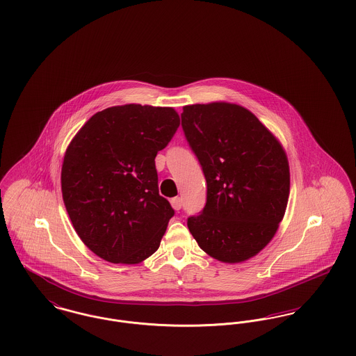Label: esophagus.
Returning <instances> with one entry per match:
<instances>
[{"label": "esophagus", "mask_w": 356, "mask_h": 356, "mask_svg": "<svg viewBox=\"0 0 356 356\" xmlns=\"http://www.w3.org/2000/svg\"><path fill=\"white\" fill-rule=\"evenodd\" d=\"M170 205L173 207V209L179 211V209L181 208V205H183V200H181V197H173V199L170 200Z\"/></svg>", "instance_id": "34e87169"}]
</instances>
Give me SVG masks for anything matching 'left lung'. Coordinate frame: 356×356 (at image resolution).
I'll use <instances>...</instances> for the list:
<instances>
[{"label": "left lung", "instance_id": "left-lung-1", "mask_svg": "<svg viewBox=\"0 0 356 356\" xmlns=\"http://www.w3.org/2000/svg\"><path fill=\"white\" fill-rule=\"evenodd\" d=\"M181 125L207 180V203L188 228L205 254L241 263L275 236L289 196V165L280 141L241 105L183 106Z\"/></svg>", "mask_w": 356, "mask_h": 356}]
</instances>
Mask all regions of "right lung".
I'll use <instances>...</instances> for the list:
<instances>
[{
  "label": "right lung",
  "instance_id": "right-lung-1",
  "mask_svg": "<svg viewBox=\"0 0 356 356\" xmlns=\"http://www.w3.org/2000/svg\"><path fill=\"white\" fill-rule=\"evenodd\" d=\"M180 125L170 106L127 104L97 112L72 138L63 199L85 245L115 264H137L160 247L173 216L159 195L154 157Z\"/></svg>",
  "mask_w": 356,
  "mask_h": 356
}]
</instances>
